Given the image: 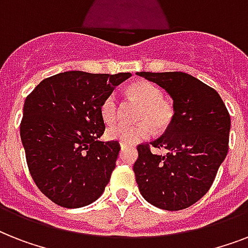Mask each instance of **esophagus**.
<instances>
[{
    "label": "esophagus",
    "mask_w": 248,
    "mask_h": 248,
    "mask_svg": "<svg viewBox=\"0 0 248 248\" xmlns=\"http://www.w3.org/2000/svg\"><path fill=\"white\" fill-rule=\"evenodd\" d=\"M128 147H130V145H128V144L121 143V148H122V149H126V148H128Z\"/></svg>",
    "instance_id": "34e87169"
}]
</instances>
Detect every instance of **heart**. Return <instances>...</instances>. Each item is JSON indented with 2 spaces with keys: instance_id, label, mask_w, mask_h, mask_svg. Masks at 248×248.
<instances>
[{
  "instance_id": "heart-1",
  "label": "heart",
  "mask_w": 248,
  "mask_h": 248,
  "mask_svg": "<svg viewBox=\"0 0 248 248\" xmlns=\"http://www.w3.org/2000/svg\"><path fill=\"white\" fill-rule=\"evenodd\" d=\"M126 91L128 95L141 103V108L138 114L140 122L136 124H112L107 130L109 139L118 140L124 144H134L149 138L153 134V128L157 132H162L169 127L172 121L173 109L163 99L159 87L148 81H136L128 86ZM100 113L107 124L116 120L118 100L114 93H110L103 100Z\"/></svg>"
}]
</instances>
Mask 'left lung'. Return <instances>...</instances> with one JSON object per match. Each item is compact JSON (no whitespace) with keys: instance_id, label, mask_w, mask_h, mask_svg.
Segmentation results:
<instances>
[{"instance_id":"1","label":"left lung","mask_w":248,"mask_h":248,"mask_svg":"<svg viewBox=\"0 0 248 248\" xmlns=\"http://www.w3.org/2000/svg\"><path fill=\"white\" fill-rule=\"evenodd\" d=\"M173 100V117L161 138L138 145L134 163L141 196L155 207L179 211L211 188L229 148L231 116L216 90L183 72H138ZM152 147L166 149L157 155Z\"/></svg>"}]
</instances>
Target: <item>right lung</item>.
Listing matches in <instances>:
<instances>
[{
	"mask_svg": "<svg viewBox=\"0 0 248 248\" xmlns=\"http://www.w3.org/2000/svg\"><path fill=\"white\" fill-rule=\"evenodd\" d=\"M131 73L71 71L45 78L24 101L20 138L29 172L41 192L62 207L93 203L110 180L121 147L99 141L100 107Z\"/></svg>",
	"mask_w": 248,
	"mask_h": 248,
	"instance_id": "right-lung-1",
	"label": "right lung"
}]
</instances>
